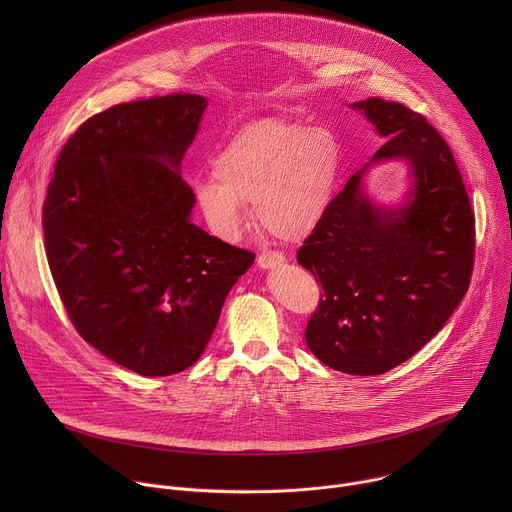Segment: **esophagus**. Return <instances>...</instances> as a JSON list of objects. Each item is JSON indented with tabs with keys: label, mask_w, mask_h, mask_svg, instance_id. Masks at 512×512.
<instances>
[{
	"label": "esophagus",
	"mask_w": 512,
	"mask_h": 512,
	"mask_svg": "<svg viewBox=\"0 0 512 512\" xmlns=\"http://www.w3.org/2000/svg\"><path fill=\"white\" fill-rule=\"evenodd\" d=\"M285 263V257L281 253H261L257 257V265L261 269H277Z\"/></svg>",
	"instance_id": "esophagus-1"
}]
</instances>
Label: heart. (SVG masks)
<instances>
[{
  "label": "heart",
  "mask_w": 512,
  "mask_h": 512,
  "mask_svg": "<svg viewBox=\"0 0 512 512\" xmlns=\"http://www.w3.org/2000/svg\"><path fill=\"white\" fill-rule=\"evenodd\" d=\"M342 166V141L326 125L265 117L239 127L210 160L212 180L192 194L206 227L225 241L259 225L285 243L308 239L324 221Z\"/></svg>",
  "instance_id": "obj_1"
}]
</instances>
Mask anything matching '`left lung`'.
I'll list each match as a JSON object with an SVG mask.
<instances>
[{"label": "left lung", "instance_id": "1", "mask_svg": "<svg viewBox=\"0 0 512 512\" xmlns=\"http://www.w3.org/2000/svg\"><path fill=\"white\" fill-rule=\"evenodd\" d=\"M385 137L383 148L330 202L298 263L324 289L306 328L330 369L371 377L411 358L450 320L470 285L474 212L444 137L401 103L350 105ZM401 161L408 190L393 205L368 192L379 163Z\"/></svg>", "mask_w": 512, "mask_h": 512}]
</instances>
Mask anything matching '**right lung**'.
<instances>
[{
	"label": "right lung",
	"mask_w": 512,
	"mask_h": 512,
	"mask_svg": "<svg viewBox=\"0 0 512 512\" xmlns=\"http://www.w3.org/2000/svg\"><path fill=\"white\" fill-rule=\"evenodd\" d=\"M208 99L115 105L62 148L44 202V245L64 308L103 356L143 377L202 356L255 255L192 223L182 180Z\"/></svg>",
	"instance_id": "add662e5"
}]
</instances>
